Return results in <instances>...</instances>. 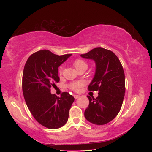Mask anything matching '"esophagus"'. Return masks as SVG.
Returning a JSON list of instances; mask_svg holds the SVG:
<instances>
[{
    "instance_id": "1",
    "label": "esophagus",
    "mask_w": 152,
    "mask_h": 152,
    "mask_svg": "<svg viewBox=\"0 0 152 152\" xmlns=\"http://www.w3.org/2000/svg\"><path fill=\"white\" fill-rule=\"evenodd\" d=\"M74 99H78L80 96H79V95H77V94H74Z\"/></svg>"
}]
</instances>
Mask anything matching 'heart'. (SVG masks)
Returning <instances> with one entry per match:
<instances>
[{"label":"heart","mask_w":152,"mask_h":152,"mask_svg":"<svg viewBox=\"0 0 152 152\" xmlns=\"http://www.w3.org/2000/svg\"><path fill=\"white\" fill-rule=\"evenodd\" d=\"M73 65L74 66V68H75L76 70L80 68L81 67L87 66L85 61L80 60V59H78V60H76L75 61H74L73 63ZM61 72V70H60V72ZM82 85H83V83H82V82H75L70 84V88L72 90H73V91H78V90H79L80 88L82 86Z\"/></svg>","instance_id":"heart-1"}]
</instances>
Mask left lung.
Wrapping results in <instances>:
<instances>
[{"label":"left lung","mask_w":152,"mask_h":152,"mask_svg":"<svg viewBox=\"0 0 152 152\" xmlns=\"http://www.w3.org/2000/svg\"><path fill=\"white\" fill-rule=\"evenodd\" d=\"M96 64L94 76L88 87L90 91H99L96 99L87 96L89 105L84 111L87 121L95 125L107 124L120 111L125 92V74L119 58L113 51L96 48L81 54Z\"/></svg>","instance_id":"8db88e82"}]
</instances>
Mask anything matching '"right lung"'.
<instances>
[{
  "label": "right lung",
  "mask_w": 152,
  "mask_h": 152,
  "mask_svg": "<svg viewBox=\"0 0 152 152\" xmlns=\"http://www.w3.org/2000/svg\"><path fill=\"white\" fill-rule=\"evenodd\" d=\"M71 56L40 50L29 56L24 67L22 88L27 106L38 123L51 129L66 124L74 101L67 92H62L61 97L50 92L51 87L60 81L58 67Z\"/></svg>",
  "instance_id": "right-lung-1"
}]
</instances>
